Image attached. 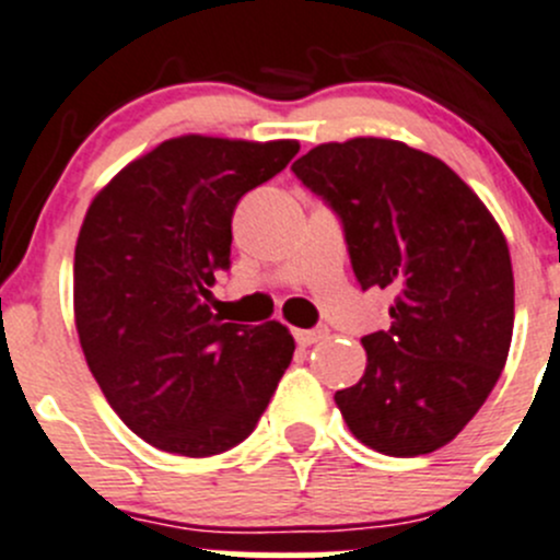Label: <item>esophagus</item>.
Listing matches in <instances>:
<instances>
[{
  "label": "esophagus",
  "mask_w": 560,
  "mask_h": 560,
  "mask_svg": "<svg viewBox=\"0 0 560 560\" xmlns=\"http://www.w3.org/2000/svg\"><path fill=\"white\" fill-rule=\"evenodd\" d=\"M292 336H295V341L301 343V347H312V343L322 341V338L327 336V327H314V330H295Z\"/></svg>",
  "instance_id": "obj_1"
}]
</instances>
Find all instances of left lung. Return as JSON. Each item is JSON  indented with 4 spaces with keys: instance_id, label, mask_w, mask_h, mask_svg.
<instances>
[{
    "instance_id": "left-lung-1",
    "label": "left lung",
    "mask_w": 560,
    "mask_h": 560,
    "mask_svg": "<svg viewBox=\"0 0 560 560\" xmlns=\"http://www.w3.org/2000/svg\"><path fill=\"white\" fill-rule=\"evenodd\" d=\"M338 211L360 287L393 290V325L365 336V374L338 389L354 439L393 457L450 444L485 404L515 325L510 246L439 156L389 138L322 143L292 165Z\"/></svg>"
}]
</instances>
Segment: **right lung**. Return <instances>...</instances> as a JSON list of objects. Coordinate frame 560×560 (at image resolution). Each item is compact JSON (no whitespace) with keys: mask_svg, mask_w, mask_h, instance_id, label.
Here are the masks:
<instances>
[{"mask_svg":"<svg viewBox=\"0 0 560 560\" xmlns=\"http://www.w3.org/2000/svg\"><path fill=\"white\" fill-rule=\"evenodd\" d=\"M298 140L180 135L97 191L75 244L72 308L89 371L124 425L156 450L208 457L244 442L290 365L281 322L208 306L230 265L241 197L290 165Z\"/></svg>","mask_w":560,"mask_h":560,"instance_id":"right-lung-1","label":"right lung"}]
</instances>
